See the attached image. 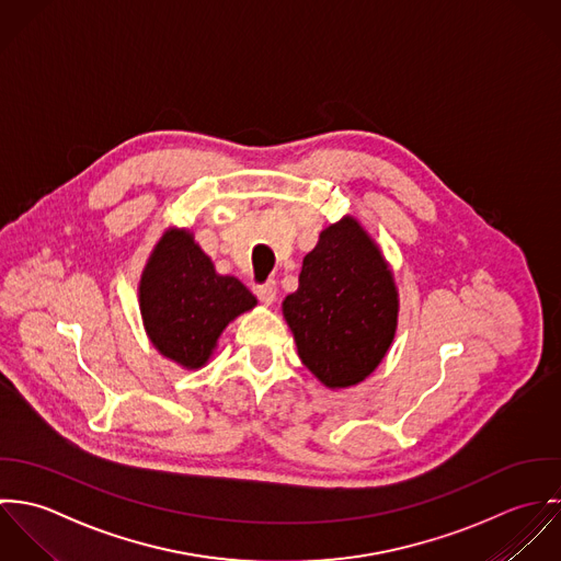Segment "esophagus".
<instances>
[{
    "label": "esophagus",
    "mask_w": 561,
    "mask_h": 561,
    "mask_svg": "<svg viewBox=\"0 0 561 561\" xmlns=\"http://www.w3.org/2000/svg\"><path fill=\"white\" fill-rule=\"evenodd\" d=\"M253 290H255L257 299H260L262 304H266V306H271V304L277 299V286H275L273 279H268V282H264V284L255 286Z\"/></svg>",
    "instance_id": "obj_1"
}]
</instances>
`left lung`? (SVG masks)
Masks as SVG:
<instances>
[{
    "instance_id": "left-lung-1",
    "label": "left lung",
    "mask_w": 561,
    "mask_h": 561,
    "mask_svg": "<svg viewBox=\"0 0 561 561\" xmlns=\"http://www.w3.org/2000/svg\"><path fill=\"white\" fill-rule=\"evenodd\" d=\"M297 353L330 390L362 383L386 357L399 290L379 244L355 217L325 227L282 304Z\"/></svg>"
}]
</instances>
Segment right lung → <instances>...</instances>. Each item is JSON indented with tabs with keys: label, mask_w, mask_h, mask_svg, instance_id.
Instances as JSON below:
<instances>
[{
	"label": "right lung",
	"mask_w": 561,
	"mask_h": 561,
	"mask_svg": "<svg viewBox=\"0 0 561 561\" xmlns=\"http://www.w3.org/2000/svg\"><path fill=\"white\" fill-rule=\"evenodd\" d=\"M147 337L186 370L208 364L225 328L257 299L233 275H219L193 231L169 227L153 244L138 282Z\"/></svg>",
	"instance_id": "1"
}]
</instances>
